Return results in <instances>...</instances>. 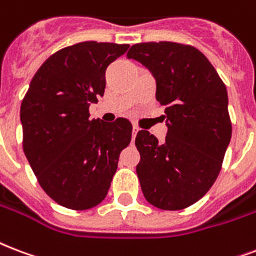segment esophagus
<instances>
[{
    "label": "esophagus",
    "instance_id": "34e87169",
    "mask_svg": "<svg viewBox=\"0 0 256 256\" xmlns=\"http://www.w3.org/2000/svg\"><path fill=\"white\" fill-rule=\"evenodd\" d=\"M138 130H140V128H136V126H132V141H134V138H136Z\"/></svg>",
    "mask_w": 256,
    "mask_h": 256
}]
</instances>
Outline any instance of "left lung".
<instances>
[{
	"label": "left lung",
	"mask_w": 256,
	"mask_h": 256,
	"mask_svg": "<svg viewBox=\"0 0 256 256\" xmlns=\"http://www.w3.org/2000/svg\"><path fill=\"white\" fill-rule=\"evenodd\" d=\"M128 58L154 76L156 99L165 106L168 126L164 144L146 130L136 136L142 192L160 210H184L210 190L222 169L232 134L227 88L192 46L140 42Z\"/></svg>",
	"instance_id": "8db88e82"
}]
</instances>
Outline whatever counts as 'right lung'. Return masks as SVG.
I'll return each instance as SVG.
<instances>
[{
    "label": "right lung",
    "instance_id": "add662e5",
    "mask_svg": "<svg viewBox=\"0 0 256 256\" xmlns=\"http://www.w3.org/2000/svg\"><path fill=\"white\" fill-rule=\"evenodd\" d=\"M128 44L83 42L46 58L25 94L20 120L22 148L38 184L52 200L75 210L106 198L120 152L132 141L126 118H90L103 96L106 70Z\"/></svg>",
    "mask_w": 256,
    "mask_h": 256
}]
</instances>
